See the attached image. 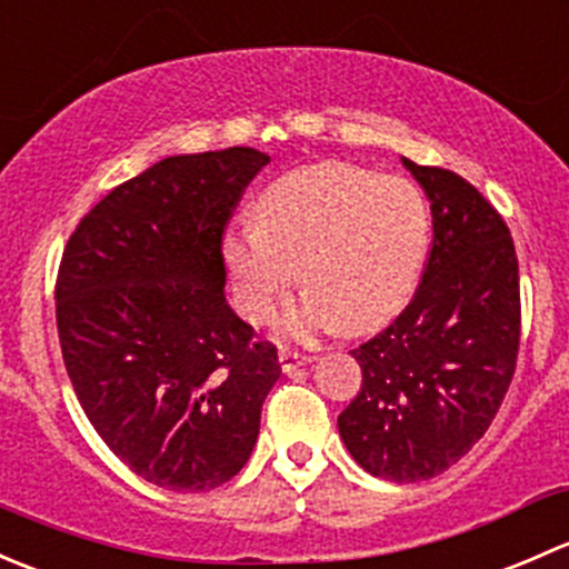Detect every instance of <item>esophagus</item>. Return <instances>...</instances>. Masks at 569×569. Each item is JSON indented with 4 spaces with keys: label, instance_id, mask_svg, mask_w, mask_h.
<instances>
[{
    "label": "esophagus",
    "instance_id": "1",
    "mask_svg": "<svg viewBox=\"0 0 569 569\" xmlns=\"http://www.w3.org/2000/svg\"><path fill=\"white\" fill-rule=\"evenodd\" d=\"M311 360H313V355L297 352V349H289V347H283L278 352V363L283 371H295L297 366H306V363H311Z\"/></svg>",
    "mask_w": 569,
    "mask_h": 569
}]
</instances>
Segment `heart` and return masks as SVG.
<instances>
[{"mask_svg": "<svg viewBox=\"0 0 569 569\" xmlns=\"http://www.w3.org/2000/svg\"><path fill=\"white\" fill-rule=\"evenodd\" d=\"M429 248V206L405 178L317 164L278 178L258 226L228 233L226 263L250 321H267L297 283L311 291L286 317L291 336L341 325L375 330L407 302Z\"/></svg>", "mask_w": 569, "mask_h": 569, "instance_id": "heart-1", "label": "heart"}]
</instances>
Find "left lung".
<instances>
[{"mask_svg": "<svg viewBox=\"0 0 569 569\" xmlns=\"http://www.w3.org/2000/svg\"><path fill=\"white\" fill-rule=\"evenodd\" d=\"M401 162L432 200V244L410 306L352 349L363 386L338 432L371 476L423 481L479 443L509 391L520 274L507 222L473 183Z\"/></svg>", "mask_w": 569, "mask_h": 569, "instance_id": "8db88e82", "label": "left lung"}]
</instances>
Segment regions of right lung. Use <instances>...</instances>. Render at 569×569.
I'll list each match as a JSON object with an SVG mask.
<instances>
[{
	"instance_id": "add662e5",
	"label": "right lung",
	"mask_w": 569,
	"mask_h": 569,
	"mask_svg": "<svg viewBox=\"0 0 569 569\" xmlns=\"http://www.w3.org/2000/svg\"><path fill=\"white\" fill-rule=\"evenodd\" d=\"M256 148L168 157L79 220L57 272V336L84 416L151 485L206 492L244 468L278 349L226 302L222 237Z\"/></svg>"
}]
</instances>
